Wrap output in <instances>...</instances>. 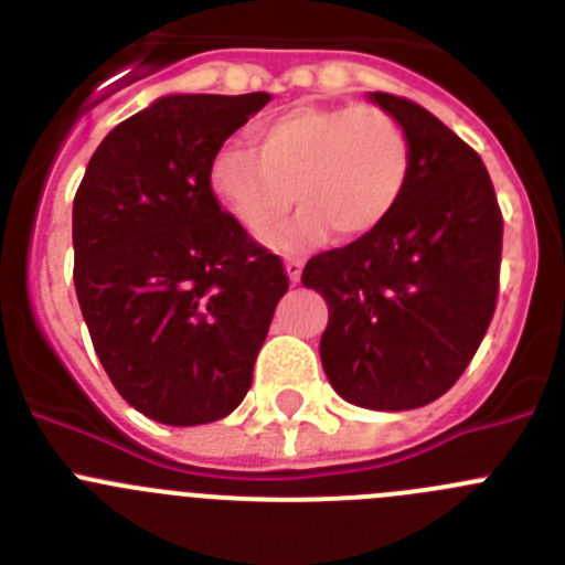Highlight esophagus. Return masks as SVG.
Wrapping results in <instances>:
<instances>
[{"label": "esophagus", "mask_w": 565, "mask_h": 565, "mask_svg": "<svg viewBox=\"0 0 565 565\" xmlns=\"http://www.w3.org/2000/svg\"><path fill=\"white\" fill-rule=\"evenodd\" d=\"M302 257H286V271H288V279H291L294 286L299 282V277H302Z\"/></svg>", "instance_id": "obj_1"}]
</instances>
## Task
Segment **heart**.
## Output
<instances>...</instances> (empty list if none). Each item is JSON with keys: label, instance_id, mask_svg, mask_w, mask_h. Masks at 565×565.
<instances>
[{"label": "heart", "instance_id": "b5f03b06", "mask_svg": "<svg viewBox=\"0 0 565 565\" xmlns=\"http://www.w3.org/2000/svg\"><path fill=\"white\" fill-rule=\"evenodd\" d=\"M411 138L376 104H302L252 129V149L226 143L212 154L209 186L246 232H274L277 248L328 237L359 239L391 217L411 181Z\"/></svg>", "mask_w": 565, "mask_h": 565}]
</instances>
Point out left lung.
<instances>
[{
	"label": "left lung",
	"instance_id": "obj_1",
	"mask_svg": "<svg viewBox=\"0 0 565 565\" xmlns=\"http://www.w3.org/2000/svg\"><path fill=\"white\" fill-rule=\"evenodd\" d=\"M411 138V181L371 234L308 259L328 302L319 356L344 402L413 411L476 356L498 302L503 217L481 154L416 102L373 93Z\"/></svg>",
	"mask_w": 565,
	"mask_h": 565
}]
</instances>
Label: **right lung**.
<instances>
[{
  "mask_svg": "<svg viewBox=\"0 0 565 565\" xmlns=\"http://www.w3.org/2000/svg\"><path fill=\"white\" fill-rule=\"evenodd\" d=\"M271 102L163 96L98 143L73 201V282L115 391L172 427L209 424L243 402L282 259L223 212L209 163Z\"/></svg>",
  "mask_w": 565,
  "mask_h": 565,
  "instance_id": "right-lung-1",
  "label": "right lung"
}]
</instances>
